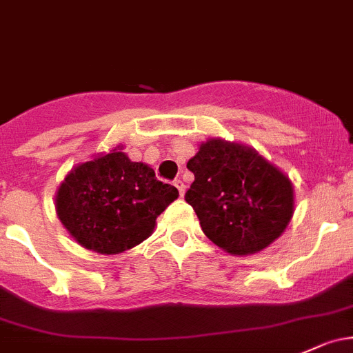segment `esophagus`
<instances>
[{
	"instance_id": "1",
	"label": "esophagus",
	"mask_w": 353,
	"mask_h": 353,
	"mask_svg": "<svg viewBox=\"0 0 353 353\" xmlns=\"http://www.w3.org/2000/svg\"><path fill=\"white\" fill-rule=\"evenodd\" d=\"M174 186L179 189V194L181 196H184V192H186V184H184V181L176 179V181H174Z\"/></svg>"
}]
</instances>
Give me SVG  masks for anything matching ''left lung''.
<instances>
[{
	"mask_svg": "<svg viewBox=\"0 0 353 353\" xmlns=\"http://www.w3.org/2000/svg\"><path fill=\"white\" fill-rule=\"evenodd\" d=\"M186 201L208 239L232 255H250L279 239L294 213V189L257 150L210 139L189 159Z\"/></svg>",
	"mask_w": 353,
	"mask_h": 353,
	"instance_id": "left-lung-1",
	"label": "left lung"
}]
</instances>
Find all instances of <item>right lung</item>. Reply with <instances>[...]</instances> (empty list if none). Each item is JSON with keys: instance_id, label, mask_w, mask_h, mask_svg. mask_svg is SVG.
<instances>
[{"instance_id": "1", "label": "right lung", "mask_w": 353, "mask_h": 353, "mask_svg": "<svg viewBox=\"0 0 353 353\" xmlns=\"http://www.w3.org/2000/svg\"><path fill=\"white\" fill-rule=\"evenodd\" d=\"M118 145L76 165L55 194V211L77 243L114 255L152 235L155 220L179 191L155 177L152 167L132 162Z\"/></svg>"}]
</instances>
